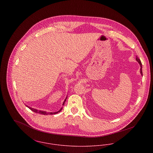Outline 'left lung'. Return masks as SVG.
I'll return each instance as SVG.
<instances>
[{
  "mask_svg": "<svg viewBox=\"0 0 153 153\" xmlns=\"http://www.w3.org/2000/svg\"><path fill=\"white\" fill-rule=\"evenodd\" d=\"M136 61L138 62V64H140V67H141V68H140V74H141V75H143V72H142V64H141V61H140V59L137 56L136 57Z\"/></svg>",
  "mask_w": 153,
  "mask_h": 153,
  "instance_id": "left-lung-1",
  "label": "left lung"
}]
</instances>
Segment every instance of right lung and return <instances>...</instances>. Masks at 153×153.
<instances>
[{"mask_svg":"<svg viewBox=\"0 0 153 153\" xmlns=\"http://www.w3.org/2000/svg\"><path fill=\"white\" fill-rule=\"evenodd\" d=\"M67 97H68V96H67ZM67 97H66V98L65 99V100H64L63 104H62V105H64L65 104V102L66 100V99H67ZM26 106H27V108H29V109H30V110H32V111H33V112H36V113H38V114H43V115H48V114L53 115V114H57L58 112H59L62 109V108H63L62 107L61 109H59V111H58L57 112H46V111H41V110L35 109V108H32V107H29L28 105H26Z\"/></svg>","mask_w":153,"mask_h":153,"instance_id":"1","label":"right lung"}]
</instances>
